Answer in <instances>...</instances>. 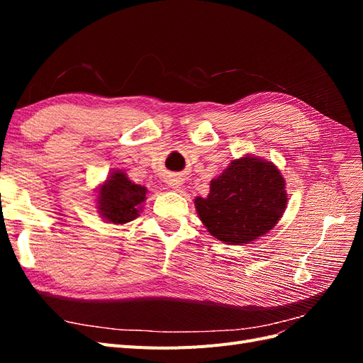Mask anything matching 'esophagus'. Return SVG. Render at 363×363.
Listing matches in <instances>:
<instances>
[{"instance_id":"esophagus-1","label":"esophagus","mask_w":363,"mask_h":363,"mask_svg":"<svg viewBox=\"0 0 363 363\" xmlns=\"http://www.w3.org/2000/svg\"><path fill=\"white\" fill-rule=\"evenodd\" d=\"M168 184H169V188H172V189H179V188H182L183 180L180 177H172V179H169Z\"/></svg>"}]
</instances>
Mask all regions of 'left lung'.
Listing matches in <instances>:
<instances>
[{
	"label": "left lung",
	"mask_w": 363,
	"mask_h": 363,
	"mask_svg": "<svg viewBox=\"0 0 363 363\" xmlns=\"http://www.w3.org/2000/svg\"><path fill=\"white\" fill-rule=\"evenodd\" d=\"M277 167L245 156L211 182V192L195 199V208L207 232L228 245H242L268 233L288 203Z\"/></svg>",
	"instance_id": "1"
}]
</instances>
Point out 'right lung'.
I'll return each mask as SVG.
<instances>
[{
	"mask_svg": "<svg viewBox=\"0 0 363 363\" xmlns=\"http://www.w3.org/2000/svg\"><path fill=\"white\" fill-rule=\"evenodd\" d=\"M98 194V211L101 216L108 223L125 224L139 215L147 189L128 180L124 172L113 171Z\"/></svg>",
	"mask_w": 363,
	"mask_h": 363,
	"instance_id": "add662e5",
	"label": "right lung"
}]
</instances>
